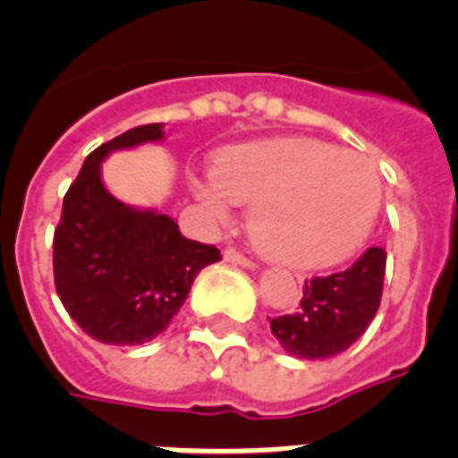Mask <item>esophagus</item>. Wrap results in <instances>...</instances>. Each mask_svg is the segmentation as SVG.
<instances>
[{
	"label": "esophagus",
	"mask_w": 458,
	"mask_h": 458,
	"mask_svg": "<svg viewBox=\"0 0 458 458\" xmlns=\"http://www.w3.org/2000/svg\"><path fill=\"white\" fill-rule=\"evenodd\" d=\"M225 259H226V262L238 264V267H245V269H255V262H252L250 257H245L243 252H238L236 248H226Z\"/></svg>",
	"instance_id": "1"
}]
</instances>
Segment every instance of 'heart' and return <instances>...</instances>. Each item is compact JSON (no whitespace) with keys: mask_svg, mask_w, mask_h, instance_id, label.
<instances>
[{"mask_svg":"<svg viewBox=\"0 0 458 458\" xmlns=\"http://www.w3.org/2000/svg\"><path fill=\"white\" fill-rule=\"evenodd\" d=\"M217 217L252 203L250 233L276 262L311 269L358 250L379 210V175L368 158L311 138H278L222 154L215 175L194 184Z\"/></svg>","mask_w":458,"mask_h":458,"instance_id":"obj_1","label":"heart"}]
</instances>
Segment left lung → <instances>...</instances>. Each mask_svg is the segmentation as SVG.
<instances>
[{
	"label": "left lung",
	"mask_w": 458,
	"mask_h": 458,
	"mask_svg": "<svg viewBox=\"0 0 458 458\" xmlns=\"http://www.w3.org/2000/svg\"><path fill=\"white\" fill-rule=\"evenodd\" d=\"M386 274V250L368 248L346 271L304 283L300 309L271 318V335L294 358L323 360L356 344L377 316Z\"/></svg>",
	"instance_id": "1"
}]
</instances>
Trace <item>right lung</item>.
<instances>
[{
	"label": "right lung",
	"instance_id": "obj_1",
	"mask_svg": "<svg viewBox=\"0 0 458 458\" xmlns=\"http://www.w3.org/2000/svg\"><path fill=\"white\" fill-rule=\"evenodd\" d=\"M164 140L161 123L131 128L86 157L63 199L53 233V278L72 320L114 346L152 342L187 300L215 245L180 233L168 215L138 210L109 194L100 164L109 152Z\"/></svg>",
	"mask_w": 458,
	"mask_h": 458
}]
</instances>
